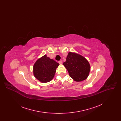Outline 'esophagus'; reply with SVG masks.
Returning a JSON list of instances; mask_svg holds the SVG:
<instances>
[{"mask_svg": "<svg viewBox=\"0 0 121 121\" xmlns=\"http://www.w3.org/2000/svg\"><path fill=\"white\" fill-rule=\"evenodd\" d=\"M58 63H59V64H62L63 63V61H62V60H60V61H58Z\"/></svg>", "mask_w": 121, "mask_h": 121, "instance_id": "1", "label": "esophagus"}]
</instances>
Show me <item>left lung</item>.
<instances>
[{
  "label": "left lung",
  "mask_w": 121,
  "mask_h": 121,
  "mask_svg": "<svg viewBox=\"0 0 121 121\" xmlns=\"http://www.w3.org/2000/svg\"><path fill=\"white\" fill-rule=\"evenodd\" d=\"M63 65L67 69L70 77L76 82L85 80L89 74L90 64L85 58L79 54L69 52L66 61Z\"/></svg>",
  "instance_id": "left-lung-1"
}]
</instances>
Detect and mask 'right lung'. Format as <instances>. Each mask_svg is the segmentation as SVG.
Segmentation results:
<instances>
[{
    "mask_svg": "<svg viewBox=\"0 0 121 121\" xmlns=\"http://www.w3.org/2000/svg\"><path fill=\"white\" fill-rule=\"evenodd\" d=\"M59 64L44 55L38 59L33 67L35 77L41 82H47L54 77L56 69Z\"/></svg>",
    "mask_w": 121,
    "mask_h": 121,
    "instance_id": "obj_1",
    "label": "right lung"
}]
</instances>
